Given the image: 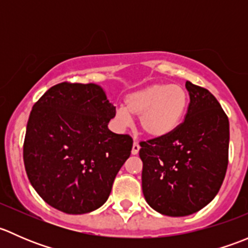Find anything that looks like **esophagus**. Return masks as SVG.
I'll list each match as a JSON object with an SVG mask.
<instances>
[{"instance_id": "34e87169", "label": "esophagus", "mask_w": 248, "mask_h": 248, "mask_svg": "<svg viewBox=\"0 0 248 248\" xmlns=\"http://www.w3.org/2000/svg\"><path fill=\"white\" fill-rule=\"evenodd\" d=\"M139 150H140L139 144L137 141H134L133 146H132V155H137L139 152Z\"/></svg>"}]
</instances>
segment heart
Here are the masks:
<instances>
[{
  "instance_id": "heart-1",
  "label": "heart",
  "mask_w": 248,
  "mask_h": 248,
  "mask_svg": "<svg viewBox=\"0 0 248 248\" xmlns=\"http://www.w3.org/2000/svg\"><path fill=\"white\" fill-rule=\"evenodd\" d=\"M124 106L116 110L122 127L132 124L133 115L139 117L140 128L146 136L159 139L181 126L188 109V93L180 85L156 82L127 94Z\"/></svg>"
}]
</instances>
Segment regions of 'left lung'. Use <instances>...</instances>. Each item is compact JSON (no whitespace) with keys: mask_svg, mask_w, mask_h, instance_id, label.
Returning <instances> with one entry per match:
<instances>
[{"mask_svg":"<svg viewBox=\"0 0 248 248\" xmlns=\"http://www.w3.org/2000/svg\"><path fill=\"white\" fill-rule=\"evenodd\" d=\"M189 106L170 136L140 142L142 193L166 216H188L218 193L228 167L229 121L214 94L186 81Z\"/></svg>","mask_w":248,"mask_h":248,"instance_id":"1","label":"left lung"}]
</instances>
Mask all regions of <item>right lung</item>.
I'll return each instance as SVG.
<instances>
[{"mask_svg":"<svg viewBox=\"0 0 248 248\" xmlns=\"http://www.w3.org/2000/svg\"><path fill=\"white\" fill-rule=\"evenodd\" d=\"M115 107L96 84L61 82L32 108L24 163L32 187L50 206L71 215L101 207L133 140L112 133Z\"/></svg>","mask_w":248,"mask_h":248,"instance_id":"add662e5","label":"right lung"}]
</instances>
